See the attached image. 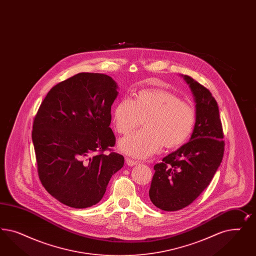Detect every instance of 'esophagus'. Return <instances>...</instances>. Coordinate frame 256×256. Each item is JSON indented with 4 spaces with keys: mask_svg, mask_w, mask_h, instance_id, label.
Listing matches in <instances>:
<instances>
[{
    "mask_svg": "<svg viewBox=\"0 0 256 256\" xmlns=\"http://www.w3.org/2000/svg\"><path fill=\"white\" fill-rule=\"evenodd\" d=\"M126 162L128 166H135V165H137L139 163L138 162H136V160H130V158H126Z\"/></svg>",
    "mask_w": 256,
    "mask_h": 256,
    "instance_id": "34e87169",
    "label": "esophagus"
}]
</instances>
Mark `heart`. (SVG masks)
<instances>
[{
  "instance_id": "obj_1",
  "label": "heart",
  "mask_w": 256,
  "mask_h": 256,
  "mask_svg": "<svg viewBox=\"0 0 256 256\" xmlns=\"http://www.w3.org/2000/svg\"><path fill=\"white\" fill-rule=\"evenodd\" d=\"M144 120V128L119 140V150L136 158H146L165 146L178 148L186 142L195 124V110L170 91L142 89L134 100L124 98L114 108L112 122L119 134H128Z\"/></svg>"
}]
</instances>
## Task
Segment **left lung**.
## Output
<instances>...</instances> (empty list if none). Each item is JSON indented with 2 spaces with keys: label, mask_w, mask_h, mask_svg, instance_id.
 Listing matches in <instances>:
<instances>
[{
  "label": "left lung",
  "mask_w": 256,
  "mask_h": 256,
  "mask_svg": "<svg viewBox=\"0 0 256 256\" xmlns=\"http://www.w3.org/2000/svg\"><path fill=\"white\" fill-rule=\"evenodd\" d=\"M180 77L194 96L195 124L188 142L154 166L149 198L164 211H176L190 204L210 185L224 152L217 101L192 78Z\"/></svg>",
  "instance_id": "1"
}]
</instances>
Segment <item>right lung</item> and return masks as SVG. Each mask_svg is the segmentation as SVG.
<instances>
[{"label": "right lung", "mask_w": 256, "mask_h": 256, "mask_svg": "<svg viewBox=\"0 0 256 256\" xmlns=\"http://www.w3.org/2000/svg\"><path fill=\"white\" fill-rule=\"evenodd\" d=\"M117 89L108 75L78 73L50 89L34 118L32 139L39 178L68 206L96 204L124 166L123 156L103 153L116 144L110 124Z\"/></svg>", "instance_id": "1"}]
</instances>
